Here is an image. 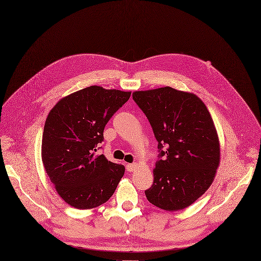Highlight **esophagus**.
Returning <instances> with one entry per match:
<instances>
[{"label":"esophagus","mask_w":261,"mask_h":261,"mask_svg":"<svg viewBox=\"0 0 261 261\" xmlns=\"http://www.w3.org/2000/svg\"><path fill=\"white\" fill-rule=\"evenodd\" d=\"M136 166H137V165H136L135 163H132V164H127V165H126L127 171H128V172H133V171L135 170Z\"/></svg>","instance_id":"obj_1"}]
</instances>
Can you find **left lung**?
I'll return each instance as SVG.
<instances>
[{
	"mask_svg": "<svg viewBox=\"0 0 261 261\" xmlns=\"http://www.w3.org/2000/svg\"><path fill=\"white\" fill-rule=\"evenodd\" d=\"M133 100L158 141L149 203L167 211L185 209L211 186L219 165V141L212 118L195 94L171 87L136 91Z\"/></svg>",
	"mask_w": 261,
	"mask_h": 261,
	"instance_id": "obj_1",
	"label": "left lung"
}]
</instances>
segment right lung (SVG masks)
<instances>
[{
    "label": "right lung",
    "instance_id": "add662e5",
    "mask_svg": "<svg viewBox=\"0 0 261 261\" xmlns=\"http://www.w3.org/2000/svg\"><path fill=\"white\" fill-rule=\"evenodd\" d=\"M131 92L90 86L57 102L42 139V161L58 195L71 207L91 209L109 201L125 167L96 155L105 127Z\"/></svg>",
    "mask_w": 261,
    "mask_h": 261
}]
</instances>
